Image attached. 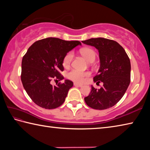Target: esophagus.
I'll use <instances>...</instances> for the list:
<instances>
[{
    "label": "esophagus",
    "mask_w": 150,
    "mask_h": 150,
    "mask_svg": "<svg viewBox=\"0 0 150 150\" xmlns=\"http://www.w3.org/2000/svg\"><path fill=\"white\" fill-rule=\"evenodd\" d=\"M82 85V84H79L77 83H74V86H75V87H81Z\"/></svg>",
    "instance_id": "esophagus-1"
}]
</instances>
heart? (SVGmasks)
<instances>
[{"instance_id":"heart-1","label":"heart","mask_w":150,"mask_h":150,"mask_svg":"<svg viewBox=\"0 0 150 150\" xmlns=\"http://www.w3.org/2000/svg\"><path fill=\"white\" fill-rule=\"evenodd\" d=\"M81 54L84 56L88 62H93L95 61L96 57V53L95 51L91 48L85 47L83 48L80 50ZM73 58V52H68L67 54L65 55L63 59V65L64 67H69L71 63L72 62ZM91 73L87 71H81L77 69H72L69 72H68L67 74V77L69 79L71 80L74 82L77 83H82L84 82L85 79L89 77Z\"/></svg>"}]
</instances>
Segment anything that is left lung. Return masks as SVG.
<instances>
[{"label":"left lung","mask_w":150,"mask_h":150,"mask_svg":"<svg viewBox=\"0 0 150 150\" xmlns=\"http://www.w3.org/2000/svg\"><path fill=\"white\" fill-rule=\"evenodd\" d=\"M82 42L98 50L100 66L93 80L96 83H103L99 89L91 86V93L85 97V103L96 110L110 108L121 99L130 85V59L124 48L114 40L98 38Z\"/></svg>","instance_id":"8db88e82"}]
</instances>
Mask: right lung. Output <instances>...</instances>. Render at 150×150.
<instances>
[{
	"label": "right lung",
	"mask_w": 150,
	"mask_h": 150,
	"mask_svg": "<svg viewBox=\"0 0 150 150\" xmlns=\"http://www.w3.org/2000/svg\"><path fill=\"white\" fill-rule=\"evenodd\" d=\"M79 45H81L79 41L47 38L38 40L28 48L22 58L21 81L27 94L37 105L54 109L64 103L73 83L65 80L53 86L51 81L64 79L61 74L64 70L63 57Z\"/></svg>",
	"instance_id": "obj_1"
}]
</instances>
